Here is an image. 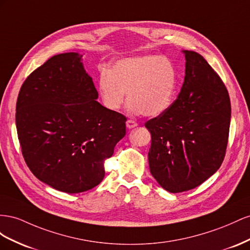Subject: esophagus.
Here are the masks:
<instances>
[{"instance_id":"1","label":"esophagus","mask_w":250,"mask_h":250,"mask_svg":"<svg viewBox=\"0 0 250 250\" xmlns=\"http://www.w3.org/2000/svg\"><path fill=\"white\" fill-rule=\"evenodd\" d=\"M138 125V124L136 123V121H134V120H127L126 121V127L127 129H133V127H136Z\"/></svg>"}]
</instances>
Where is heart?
<instances>
[{"label":"heart","mask_w":250,"mask_h":250,"mask_svg":"<svg viewBox=\"0 0 250 250\" xmlns=\"http://www.w3.org/2000/svg\"><path fill=\"white\" fill-rule=\"evenodd\" d=\"M177 72L173 62L159 55H141L117 61L98 76V92L104 105L118 111L125 101L133 114L160 115L173 102Z\"/></svg>","instance_id":"obj_1"}]
</instances>
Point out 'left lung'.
Instances as JSON below:
<instances>
[{
    "mask_svg": "<svg viewBox=\"0 0 250 250\" xmlns=\"http://www.w3.org/2000/svg\"><path fill=\"white\" fill-rule=\"evenodd\" d=\"M184 83L167 111L146 123L152 142L151 174L169 192L195 188L224 159L230 125V99L220 76L202 55L183 50Z\"/></svg>",
    "mask_w": 250,
    "mask_h": 250,
    "instance_id": "obj_1",
    "label": "left lung"
}]
</instances>
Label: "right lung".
<instances>
[{"label": "right lung", "instance_id": "obj_1", "mask_svg": "<svg viewBox=\"0 0 250 250\" xmlns=\"http://www.w3.org/2000/svg\"><path fill=\"white\" fill-rule=\"evenodd\" d=\"M82 56H52L26 78L17 102L18 137L28 167L68 194L103 181L104 161L125 135V116L96 101Z\"/></svg>", "mask_w": 250, "mask_h": 250}]
</instances>
